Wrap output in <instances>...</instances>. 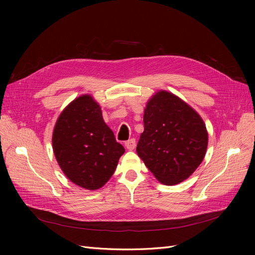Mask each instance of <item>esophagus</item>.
Listing matches in <instances>:
<instances>
[{"instance_id": "obj_1", "label": "esophagus", "mask_w": 255, "mask_h": 255, "mask_svg": "<svg viewBox=\"0 0 255 255\" xmlns=\"http://www.w3.org/2000/svg\"><path fill=\"white\" fill-rule=\"evenodd\" d=\"M125 146L128 150H134L135 146H136V140L134 139V138H130L129 140L125 142Z\"/></svg>"}]
</instances>
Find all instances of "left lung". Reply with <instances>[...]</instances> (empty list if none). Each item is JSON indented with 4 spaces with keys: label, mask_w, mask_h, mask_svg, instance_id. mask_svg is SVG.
Listing matches in <instances>:
<instances>
[{
    "label": "left lung",
    "mask_w": 255,
    "mask_h": 255,
    "mask_svg": "<svg viewBox=\"0 0 255 255\" xmlns=\"http://www.w3.org/2000/svg\"><path fill=\"white\" fill-rule=\"evenodd\" d=\"M137 154L165 185L186 180L202 163L208 135L200 115L179 97L160 90L145 105Z\"/></svg>",
    "instance_id": "obj_1"
}]
</instances>
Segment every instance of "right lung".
<instances>
[{"label": "right lung", "instance_id": "right-lung-1", "mask_svg": "<svg viewBox=\"0 0 255 255\" xmlns=\"http://www.w3.org/2000/svg\"><path fill=\"white\" fill-rule=\"evenodd\" d=\"M53 152L69 180L85 189L101 188L117 168L125 148L106 126L100 105L83 95L61 112L52 136Z\"/></svg>", "mask_w": 255, "mask_h": 255}]
</instances>
